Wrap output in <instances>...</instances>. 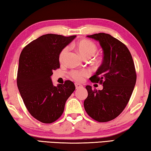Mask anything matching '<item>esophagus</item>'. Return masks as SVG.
I'll return each mask as SVG.
<instances>
[{"label":"esophagus","instance_id":"esophagus-1","mask_svg":"<svg viewBox=\"0 0 151 151\" xmlns=\"http://www.w3.org/2000/svg\"><path fill=\"white\" fill-rule=\"evenodd\" d=\"M75 86H76V88H80L81 87H83V85H81V84H78V83H75Z\"/></svg>","mask_w":151,"mask_h":151}]
</instances>
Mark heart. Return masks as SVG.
Wrapping results in <instances>:
<instances>
[{"mask_svg":"<svg viewBox=\"0 0 151 151\" xmlns=\"http://www.w3.org/2000/svg\"><path fill=\"white\" fill-rule=\"evenodd\" d=\"M76 47L80 54L83 56L84 58H88L95 54L97 50V45L94 42L91 41L88 39L81 40L76 44ZM68 51V47H66L60 51L59 56H58V60L60 63H63L65 60L66 56L67 55ZM102 59L101 58H98L96 59L95 63L96 65L101 63ZM74 80L76 81H81L86 76L90 75V72L88 70H73L69 73Z\"/></svg>","mask_w":151,"mask_h":151,"instance_id":"obj_1","label":"heart"}]
</instances>
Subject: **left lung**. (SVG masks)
Instances as JSON below:
<instances>
[{
  "mask_svg": "<svg viewBox=\"0 0 151 151\" xmlns=\"http://www.w3.org/2000/svg\"><path fill=\"white\" fill-rule=\"evenodd\" d=\"M100 42L103 49L102 65L90 80L103 85V90L86 86L88 96L84 107L92 119L100 122L116 118L131 98L137 81L134 64L129 50L118 39L106 33L88 35Z\"/></svg>",
  "mask_w": 151,
  "mask_h": 151,
  "instance_id": "8db88e82",
  "label": "left lung"
}]
</instances>
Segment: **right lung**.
Returning a JSON list of instances; mask_svg holds the SVG:
<instances>
[{"mask_svg":"<svg viewBox=\"0 0 151 151\" xmlns=\"http://www.w3.org/2000/svg\"><path fill=\"white\" fill-rule=\"evenodd\" d=\"M76 35H42L28 44L20 53L17 86L28 111L43 123H52L62 115L65 103L75 90L72 81L53 86L50 76L60 68L58 56Z\"/></svg>","mask_w":151,"mask_h":151,"instance_id":"add662e5","label":"right lung"}]
</instances>
